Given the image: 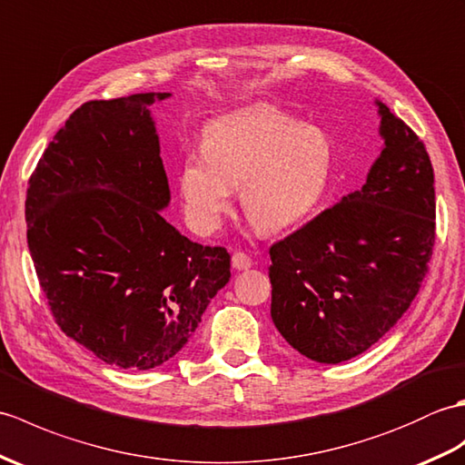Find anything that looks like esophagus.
<instances>
[{
	"instance_id": "esophagus-1",
	"label": "esophagus",
	"mask_w": 465,
	"mask_h": 465,
	"mask_svg": "<svg viewBox=\"0 0 465 465\" xmlns=\"http://www.w3.org/2000/svg\"><path fill=\"white\" fill-rule=\"evenodd\" d=\"M251 266H252V259L249 254H244V252H234L232 254V268H234V271H249Z\"/></svg>"
}]
</instances>
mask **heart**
Instances as JSON below:
<instances>
[{
    "instance_id": "obj_1",
    "label": "heart",
    "mask_w": 465,
    "mask_h": 465,
    "mask_svg": "<svg viewBox=\"0 0 465 465\" xmlns=\"http://www.w3.org/2000/svg\"><path fill=\"white\" fill-rule=\"evenodd\" d=\"M334 169L326 133L274 107L213 121L203 151L184 154L179 189L187 221L213 232L229 213L234 187L256 229L281 232L304 223L324 199Z\"/></svg>"
}]
</instances>
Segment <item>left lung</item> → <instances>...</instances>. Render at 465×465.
Returning <instances> with one entry per match:
<instances>
[{"mask_svg": "<svg viewBox=\"0 0 465 465\" xmlns=\"http://www.w3.org/2000/svg\"><path fill=\"white\" fill-rule=\"evenodd\" d=\"M376 105L384 149L364 187L271 246L272 322L314 362H344L394 328L434 251L430 154L404 121Z\"/></svg>", "mask_w": 465, "mask_h": 465, "instance_id": "8db88e82", "label": "left lung"}]
</instances>
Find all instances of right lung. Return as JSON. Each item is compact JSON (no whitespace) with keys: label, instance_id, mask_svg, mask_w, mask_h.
I'll return each instance as SVG.
<instances>
[{"label":"right lung","instance_id":"add662e5","mask_svg":"<svg viewBox=\"0 0 465 465\" xmlns=\"http://www.w3.org/2000/svg\"><path fill=\"white\" fill-rule=\"evenodd\" d=\"M171 93L87 101L29 177L27 246L57 326L103 362L151 370L189 342L231 254L161 216L171 191L149 107Z\"/></svg>","mask_w":465,"mask_h":465}]
</instances>
